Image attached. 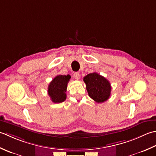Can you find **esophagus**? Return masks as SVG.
Masks as SVG:
<instances>
[{"label": "esophagus", "mask_w": 156, "mask_h": 156, "mask_svg": "<svg viewBox=\"0 0 156 156\" xmlns=\"http://www.w3.org/2000/svg\"><path fill=\"white\" fill-rule=\"evenodd\" d=\"M73 77L75 79H79V78H80V74H79V73L78 72H75V73L73 74Z\"/></svg>", "instance_id": "1"}]
</instances>
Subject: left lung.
Wrapping results in <instances>:
<instances>
[{
    "mask_svg": "<svg viewBox=\"0 0 156 156\" xmlns=\"http://www.w3.org/2000/svg\"><path fill=\"white\" fill-rule=\"evenodd\" d=\"M86 90L91 99L98 103H102L110 96L111 85L103 76L97 73H92L83 78Z\"/></svg>",
    "mask_w": 156,
    "mask_h": 156,
    "instance_id": "left-lung-1",
    "label": "left lung"
}]
</instances>
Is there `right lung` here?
<instances>
[{"label": "right lung", "mask_w": 156, "mask_h": 156, "mask_svg": "<svg viewBox=\"0 0 156 156\" xmlns=\"http://www.w3.org/2000/svg\"><path fill=\"white\" fill-rule=\"evenodd\" d=\"M71 76L57 75L50 83L48 88V94L54 103H60L64 101L66 98L67 84Z\"/></svg>", "instance_id": "right-lung-1"}]
</instances>
